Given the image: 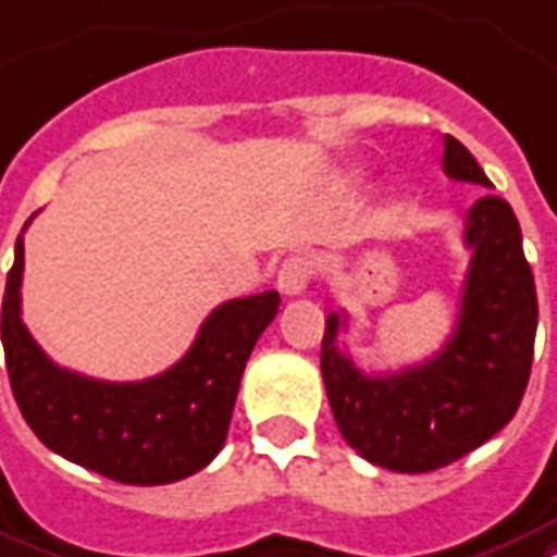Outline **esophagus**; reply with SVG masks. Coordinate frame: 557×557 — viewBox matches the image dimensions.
Here are the masks:
<instances>
[{"instance_id":"esophagus-1","label":"esophagus","mask_w":557,"mask_h":557,"mask_svg":"<svg viewBox=\"0 0 557 557\" xmlns=\"http://www.w3.org/2000/svg\"><path fill=\"white\" fill-rule=\"evenodd\" d=\"M315 274V265L309 257L304 253H292L288 260H283L277 271V286L283 295H300V292H307L309 280Z\"/></svg>"}]
</instances>
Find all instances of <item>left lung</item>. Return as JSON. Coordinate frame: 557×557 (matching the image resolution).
Listing matches in <instances>:
<instances>
[{
  "label": "left lung",
  "instance_id": "8db88e82",
  "mask_svg": "<svg viewBox=\"0 0 557 557\" xmlns=\"http://www.w3.org/2000/svg\"><path fill=\"white\" fill-rule=\"evenodd\" d=\"M444 172L491 186L476 157L449 134ZM465 242L473 260L461 315L447 347L426 364L385 380L364 376L335 347L342 318L326 315L321 373L330 409L347 444L371 465L430 473L482 447L520 409L532 373L537 292L508 201L479 198L467 212Z\"/></svg>",
  "mask_w": 557,
  "mask_h": 557
}]
</instances>
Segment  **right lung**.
<instances>
[{"instance_id": "obj_1", "label": "right lung", "mask_w": 557, "mask_h": 557, "mask_svg": "<svg viewBox=\"0 0 557 557\" xmlns=\"http://www.w3.org/2000/svg\"><path fill=\"white\" fill-rule=\"evenodd\" d=\"M23 236L2 300V347L14 400L32 432L75 465L122 485H169L219 456L242 371L274 321L277 292L227 300L203 321L193 350L143 382H99L61 371L20 318Z\"/></svg>"}]
</instances>
